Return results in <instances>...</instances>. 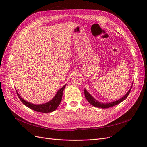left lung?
<instances>
[{"label":"left lung","instance_id":"1","mask_svg":"<svg viewBox=\"0 0 147 147\" xmlns=\"http://www.w3.org/2000/svg\"><path fill=\"white\" fill-rule=\"evenodd\" d=\"M132 86L131 87L130 90H129V91L126 93V95H124L122 98H121L120 99L118 100H116V101H114V102H110V103H105V104H104V103H101V102H98L97 100H96L94 97H93L90 93H89L85 89H84V96H85V97L86 99H87V100L90 102V103L94 107H98V108H102V109H107V108H109V107H113L114 105H116L119 103H121V102H123V100H125L127 97L128 96L129 94V92L132 89Z\"/></svg>","mask_w":147,"mask_h":147}]
</instances>
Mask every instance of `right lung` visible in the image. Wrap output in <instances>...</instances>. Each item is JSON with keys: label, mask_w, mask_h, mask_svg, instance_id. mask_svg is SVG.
<instances>
[{"label": "right lung", "mask_w": 147, "mask_h": 147, "mask_svg": "<svg viewBox=\"0 0 147 147\" xmlns=\"http://www.w3.org/2000/svg\"><path fill=\"white\" fill-rule=\"evenodd\" d=\"M65 86L66 84H65L63 88H61L60 90L57 92L56 94L54 97H53V99L52 100L47 102V103L40 104V105L31 104L29 102L26 101L20 96V94L18 93L17 91H16L17 93V95L18 96L20 100L23 102V104H24L26 106H27L28 107L36 111V112H42V113H49V112H52L54 110H55L57 109V107H58L59 105L60 104L62 100V97H63V91Z\"/></svg>", "instance_id": "1"}]
</instances>
